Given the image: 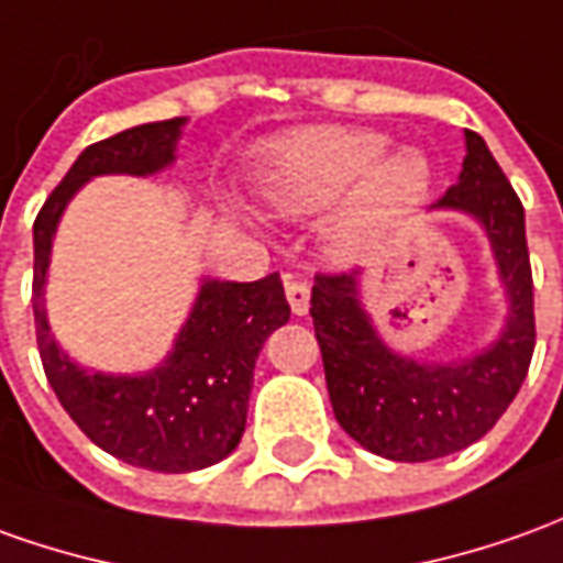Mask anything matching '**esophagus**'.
I'll list each match as a JSON object with an SVG mask.
<instances>
[{
	"label": "esophagus",
	"mask_w": 563,
	"mask_h": 563,
	"mask_svg": "<svg viewBox=\"0 0 563 563\" xmlns=\"http://www.w3.org/2000/svg\"><path fill=\"white\" fill-rule=\"evenodd\" d=\"M285 294H288L290 312L294 316H306L309 312V285L294 278V275H285Z\"/></svg>",
	"instance_id": "esophagus-1"
}]
</instances>
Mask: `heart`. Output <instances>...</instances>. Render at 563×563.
<instances>
[{
	"label": "heart",
	"mask_w": 563,
	"mask_h": 563,
	"mask_svg": "<svg viewBox=\"0 0 563 563\" xmlns=\"http://www.w3.org/2000/svg\"><path fill=\"white\" fill-rule=\"evenodd\" d=\"M260 189L275 214H328V257L352 266L374 257L393 230L429 199L435 170L420 150H393L371 128L309 125L275 137L260 156Z\"/></svg>",
	"instance_id": "obj_1"
}]
</instances>
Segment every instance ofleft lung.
Here are the masks:
<instances>
[{
    "mask_svg": "<svg viewBox=\"0 0 563 563\" xmlns=\"http://www.w3.org/2000/svg\"><path fill=\"white\" fill-rule=\"evenodd\" d=\"M432 211L466 214L490 242L509 309L494 343L451 362L398 352L364 309L358 273L319 275L309 306L333 417L364 451L395 463L438 460L487 435L521 389L537 343L525 208L475 131H466L460 180Z\"/></svg>",
    "mask_w": 563,
    "mask_h": 563,
    "instance_id": "left-lung-1",
    "label": "left lung"
}]
</instances>
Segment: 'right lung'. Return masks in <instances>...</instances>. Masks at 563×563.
<instances>
[{"label": "right lung", "instance_id": "add662e5", "mask_svg": "<svg viewBox=\"0 0 563 563\" xmlns=\"http://www.w3.org/2000/svg\"><path fill=\"white\" fill-rule=\"evenodd\" d=\"M184 128L186 115H177L91 143L33 223L36 343L57 401L100 451L168 475L214 466L239 448L260 349L290 319L278 273L260 282H220L205 275L170 352L143 374H103L73 362L54 340L45 285L54 232L73 196L95 177H153L170 168Z\"/></svg>", "mask_w": 563, "mask_h": 563}]
</instances>
